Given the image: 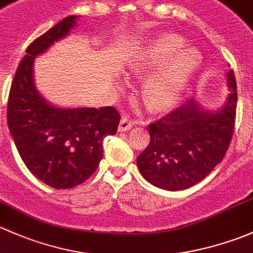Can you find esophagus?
I'll return each mask as SVG.
<instances>
[{
    "label": "esophagus",
    "mask_w": 253,
    "mask_h": 253,
    "mask_svg": "<svg viewBox=\"0 0 253 253\" xmlns=\"http://www.w3.org/2000/svg\"><path fill=\"white\" fill-rule=\"evenodd\" d=\"M134 126V122L131 121L130 118H127V117H123L121 121V123H119V126H118V131L123 132V131H127V130H130Z\"/></svg>",
    "instance_id": "34e87169"
}]
</instances>
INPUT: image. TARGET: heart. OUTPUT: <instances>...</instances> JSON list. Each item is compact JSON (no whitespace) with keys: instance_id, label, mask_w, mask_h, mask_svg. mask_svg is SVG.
<instances>
[{"instance_id":"heart-1","label":"heart","mask_w":253,"mask_h":253,"mask_svg":"<svg viewBox=\"0 0 253 253\" xmlns=\"http://www.w3.org/2000/svg\"><path fill=\"white\" fill-rule=\"evenodd\" d=\"M183 46L181 36L160 34L150 39L127 64L135 74L153 72L142 86V100L151 111L167 112L175 107L189 82L201 68V53Z\"/></svg>"}]
</instances>
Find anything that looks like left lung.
I'll list each match as a JSON object with an SVG mask.
<instances>
[{
	"instance_id": "1",
	"label": "left lung",
	"mask_w": 253,
	"mask_h": 253,
	"mask_svg": "<svg viewBox=\"0 0 253 253\" xmlns=\"http://www.w3.org/2000/svg\"><path fill=\"white\" fill-rule=\"evenodd\" d=\"M230 93L218 111L211 112L195 98L148 126L150 144L137 157L148 183L168 191L194 186L214 169L228 151L235 124L236 80L226 72Z\"/></svg>"
}]
</instances>
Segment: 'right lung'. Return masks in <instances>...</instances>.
Listing matches in <instances>:
<instances>
[{
	"label": "right lung",
	"instance_id": "add662e5",
	"mask_svg": "<svg viewBox=\"0 0 253 253\" xmlns=\"http://www.w3.org/2000/svg\"><path fill=\"white\" fill-rule=\"evenodd\" d=\"M77 19L64 18L30 43L13 78L7 106V123L23 162L54 189H72L95 173L103 158V139L116 135L121 121L114 107L59 108L36 90L34 59L66 38Z\"/></svg>",
	"mask_w": 253,
	"mask_h": 253
}]
</instances>
